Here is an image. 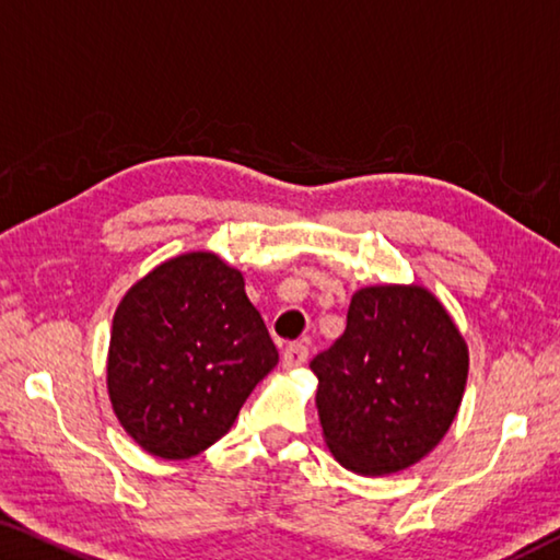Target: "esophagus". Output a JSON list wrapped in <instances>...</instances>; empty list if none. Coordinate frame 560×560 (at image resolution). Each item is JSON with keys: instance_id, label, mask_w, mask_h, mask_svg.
Wrapping results in <instances>:
<instances>
[{"instance_id": "34e87169", "label": "esophagus", "mask_w": 560, "mask_h": 560, "mask_svg": "<svg viewBox=\"0 0 560 560\" xmlns=\"http://www.w3.org/2000/svg\"><path fill=\"white\" fill-rule=\"evenodd\" d=\"M306 360H308V348L303 343H289L281 355L283 368H299L306 363Z\"/></svg>"}]
</instances>
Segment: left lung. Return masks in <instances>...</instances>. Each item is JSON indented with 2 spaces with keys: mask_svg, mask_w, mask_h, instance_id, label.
Masks as SVG:
<instances>
[{
  "mask_svg": "<svg viewBox=\"0 0 560 560\" xmlns=\"http://www.w3.org/2000/svg\"><path fill=\"white\" fill-rule=\"evenodd\" d=\"M467 368V343L428 289L355 291L343 336L311 360L328 450L365 477L412 467L450 430Z\"/></svg>",
  "mask_w": 560,
  "mask_h": 560,
  "instance_id": "left-lung-1",
  "label": "left lung"
}]
</instances>
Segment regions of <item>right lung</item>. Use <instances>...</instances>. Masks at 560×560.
Wrapping results in <instances>:
<instances>
[{
    "label": "right lung",
    "instance_id": "add662e5",
    "mask_svg": "<svg viewBox=\"0 0 560 560\" xmlns=\"http://www.w3.org/2000/svg\"><path fill=\"white\" fill-rule=\"evenodd\" d=\"M279 363L242 273L210 252L175 257L140 279L113 316L108 395L145 452L187 459L210 447Z\"/></svg>",
    "mask_w": 560,
    "mask_h": 560
}]
</instances>
